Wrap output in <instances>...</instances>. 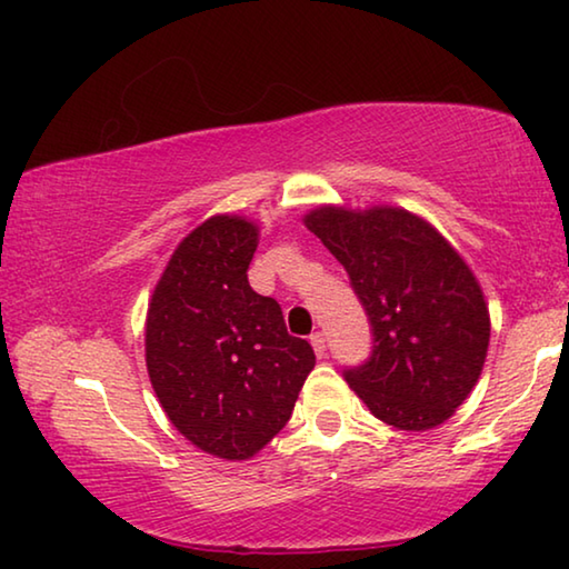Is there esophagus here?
<instances>
[{"label": "esophagus", "instance_id": "34e87169", "mask_svg": "<svg viewBox=\"0 0 569 569\" xmlns=\"http://www.w3.org/2000/svg\"><path fill=\"white\" fill-rule=\"evenodd\" d=\"M311 346H313V351H316V356H326V336L321 333V331H316L313 336H311Z\"/></svg>", "mask_w": 569, "mask_h": 569}]
</instances>
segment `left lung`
Instances as JSON below:
<instances>
[{"instance_id": "8db88e82", "label": "left lung", "mask_w": 569, "mask_h": 569, "mask_svg": "<svg viewBox=\"0 0 569 569\" xmlns=\"http://www.w3.org/2000/svg\"><path fill=\"white\" fill-rule=\"evenodd\" d=\"M303 226L346 268L369 313L371 359L343 373L356 397L403 431L445 423L477 387L492 331L465 258L397 206H319Z\"/></svg>"}]
</instances>
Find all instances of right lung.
<instances>
[{"label":"right lung","instance_id":"obj_1","mask_svg":"<svg viewBox=\"0 0 569 569\" xmlns=\"http://www.w3.org/2000/svg\"><path fill=\"white\" fill-rule=\"evenodd\" d=\"M261 228L210 216L180 240L148 303L146 363L162 411L190 445L226 461L258 455L291 419L311 343L256 293L248 266Z\"/></svg>","mask_w":569,"mask_h":569}]
</instances>
